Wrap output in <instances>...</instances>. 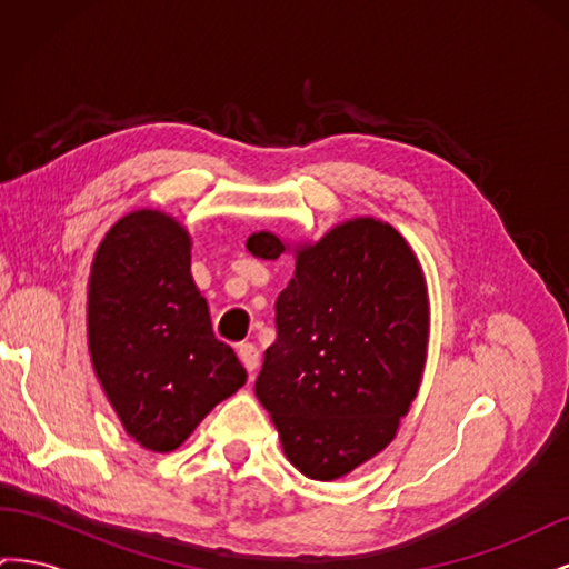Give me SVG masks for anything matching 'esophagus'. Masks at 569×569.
<instances>
[{"mask_svg": "<svg viewBox=\"0 0 569 569\" xmlns=\"http://www.w3.org/2000/svg\"><path fill=\"white\" fill-rule=\"evenodd\" d=\"M237 353H239V360H242L244 368L249 372H253L258 368V358H261V353H258V349L253 347V343H249V341L247 343H239Z\"/></svg>", "mask_w": 569, "mask_h": 569, "instance_id": "obj_1", "label": "esophagus"}]
</instances>
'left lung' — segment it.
Segmentation results:
<instances>
[{
  "instance_id": "1",
  "label": "left lung",
  "mask_w": 569,
  "mask_h": 569,
  "mask_svg": "<svg viewBox=\"0 0 569 569\" xmlns=\"http://www.w3.org/2000/svg\"><path fill=\"white\" fill-rule=\"evenodd\" d=\"M247 249L278 258L284 244L256 232ZM274 325L256 396L289 462L330 481L387 449L420 389L429 337L427 284L406 239L353 218L297 249Z\"/></svg>"
}]
</instances>
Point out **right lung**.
Segmentation results:
<instances>
[{"instance_id": "right-lung-1", "label": "right lung", "mask_w": 569, "mask_h": 569, "mask_svg": "<svg viewBox=\"0 0 569 569\" xmlns=\"http://www.w3.org/2000/svg\"><path fill=\"white\" fill-rule=\"evenodd\" d=\"M192 239L176 218L134 211L99 244L88 287L92 366L126 432L168 453L247 382L216 339L189 272Z\"/></svg>"}]
</instances>
